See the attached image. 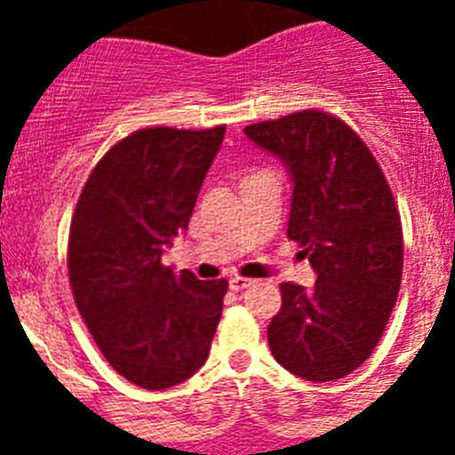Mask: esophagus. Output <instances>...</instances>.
I'll return each instance as SVG.
<instances>
[{
  "label": "esophagus",
  "instance_id": "esophagus-1",
  "mask_svg": "<svg viewBox=\"0 0 455 455\" xmlns=\"http://www.w3.org/2000/svg\"><path fill=\"white\" fill-rule=\"evenodd\" d=\"M251 279H246V277H231L228 279V288H231V291H235V292H240V291H244V288H249L251 286Z\"/></svg>",
  "mask_w": 455,
  "mask_h": 455
}]
</instances>
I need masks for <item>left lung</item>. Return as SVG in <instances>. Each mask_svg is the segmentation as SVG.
<instances>
[{
  "instance_id": "1",
  "label": "left lung",
  "mask_w": 455,
  "mask_h": 455,
  "mask_svg": "<svg viewBox=\"0 0 455 455\" xmlns=\"http://www.w3.org/2000/svg\"><path fill=\"white\" fill-rule=\"evenodd\" d=\"M244 134L288 172L286 235L316 273L313 288L279 286L270 352L299 379H343L371 355L401 288L403 228L392 191L365 142L319 109L257 123Z\"/></svg>"
}]
</instances>
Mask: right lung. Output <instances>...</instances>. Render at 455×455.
I'll list each match as a JSON object with an SVG mask.
<instances>
[{
	"mask_svg": "<svg viewBox=\"0 0 455 455\" xmlns=\"http://www.w3.org/2000/svg\"><path fill=\"white\" fill-rule=\"evenodd\" d=\"M222 140L224 125L134 132L100 158L76 202L68 244L76 308L108 363L139 387H173L209 356L227 279L178 275L163 253L189 227Z\"/></svg>",
	"mask_w": 455,
	"mask_h": 455,
	"instance_id": "add662e5",
	"label": "right lung"
}]
</instances>
